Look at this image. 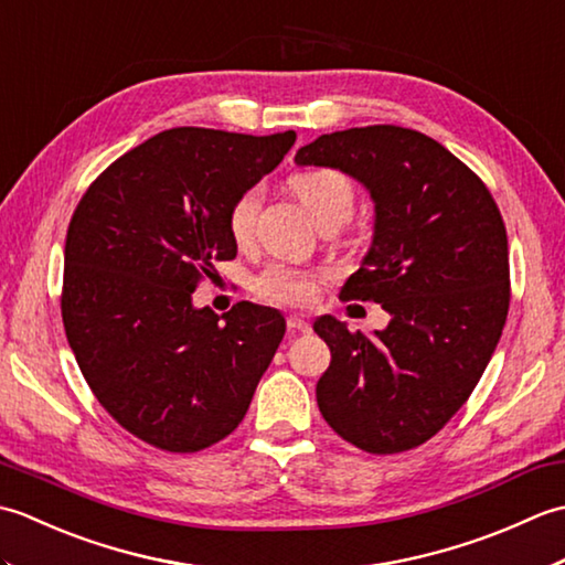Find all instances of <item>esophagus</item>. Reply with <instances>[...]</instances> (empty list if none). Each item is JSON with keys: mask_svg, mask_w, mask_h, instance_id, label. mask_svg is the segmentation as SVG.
Returning <instances> with one entry per match:
<instances>
[{"mask_svg": "<svg viewBox=\"0 0 565 565\" xmlns=\"http://www.w3.org/2000/svg\"><path fill=\"white\" fill-rule=\"evenodd\" d=\"M286 328H289L291 334H296V332H310V322H306L303 318H298V316H291L289 320H286Z\"/></svg>", "mask_w": 565, "mask_h": 565, "instance_id": "1", "label": "esophagus"}]
</instances>
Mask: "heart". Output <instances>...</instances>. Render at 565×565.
Returning <instances> with one entry per match:
<instances>
[{
	"label": "heart",
	"instance_id": "b5f03b06",
	"mask_svg": "<svg viewBox=\"0 0 565 565\" xmlns=\"http://www.w3.org/2000/svg\"><path fill=\"white\" fill-rule=\"evenodd\" d=\"M291 189L303 203L310 218L316 225H332L338 227L354 211L356 191L352 179L340 170H308L291 177ZM262 203V189L249 186L239 194L231 211H227V231L237 245H247L255 237V223ZM320 276L316 271L294 269L286 264H271V267L259 274L255 289L262 298L271 303L310 306L318 291Z\"/></svg>",
	"mask_w": 565,
	"mask_h": 565
}]
</instances>
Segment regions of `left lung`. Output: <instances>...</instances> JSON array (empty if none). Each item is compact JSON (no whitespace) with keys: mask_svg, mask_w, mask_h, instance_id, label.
Segmentation results:
<instances>
[{"mask_svg":"<svg viewBox=\"0 0 565 565\" xmlns=\"http://www.w3.org/2000/svg\"><path fill=\"white\" fill-rule=\"evenodd\" d=\"M301 167H332L374 201V239L342 301H374L386 330H313L332 362L316 386L326 423L369 454L425 444L468 401L510 308L508 233L488 186L437 140L401 126L320 136Z\"/></svg>","mask_w":565,"mask_h":565,"instance_id":"obj_1","label":"left lung"}]
</instances>
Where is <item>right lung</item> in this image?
I'll use <instances>...</instances> for the list:
<instances>
[{"instance_id":"right-lung-1","label":"right lung","mask_w":565,"mask_h":565,"mask_svg":"<svg viewBox=\"0 0 565 565\" xmlns=\"http://www.w3.org/2000/svg\"><path fill=\"white\" fill-rule=\"evenodd\" d=\"M294 142V130H162L106 167L72 213L67 342L104 411L152 447L189 454L225 439L271 364L279 310L243 301L215 316L191 294L237 255L233 201Z\"/></svg>"}]
</instances>
